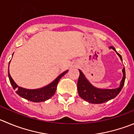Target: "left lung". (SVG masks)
<instances>
[{
    "label": "left lung",
    "instance_id": "obj_1",
    "mask_svg": "<svg viewBox=\"0 0 134 134\" xmlns=\"http://www.w3.org/2000/svg\"><path fill=\"white\" fill-rule=\"evenodd\" d=\"M110 48H112L116 52V54L120 57V59H122V56L116 51L115 48L113 46H111ZM80 75L77 82V88L79 95L81 98L84 99L86 102H88L91 103H105L111 99H113L120 93L124 84L126 78L125 69H122L123 77L122 81L120 82V85L119 88L112 90H105V89H99L93 87L88 80L86 79L84 75L82 72L80 70H79Z\"/></svg>",
    "mask_w": 134,
    "mask_h": 134
}]
</instances>
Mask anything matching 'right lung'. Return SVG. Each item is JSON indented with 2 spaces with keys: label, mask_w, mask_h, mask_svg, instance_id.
<instances>
[{
  "label": "right lung",
  "mask_w": 134,
  "mask_h": 134,
  "mask_svg": "<svg viewBox=\"0 0 134 134\" xmlns=\"http://www.w3.org/2000/svg\"><path fill=\"white\" fill-rule=\"evenodd\" d=\"M9 64H10V63H9ZM67 71H66L63 72V73L61 74L51 84H48V85L44 87V88L36 90H27L18 86L14 82V80H13L12 78L10 76V72H9V69L8 77L13 88L17 90V94H18L19 96L23 97V98L29 100V101H31V102H45V101L49 99L50 97H52L54 96L55 92V90H56L57 86H58V82H59V80H60V79L62 76H64L67 73Z\"/></svg>",
  "instance_id": "1"
}]
</instances>
